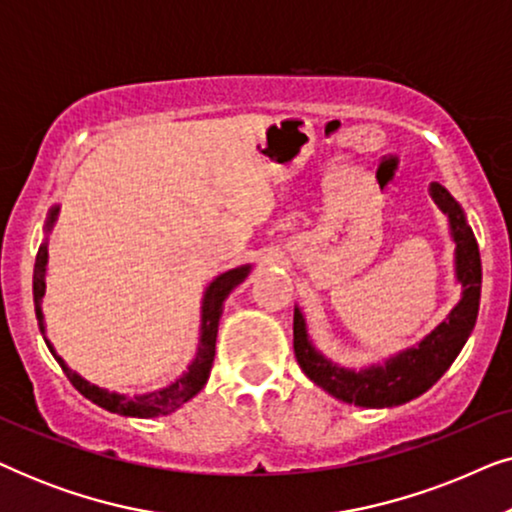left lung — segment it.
Segmentation results:
<instances>
[{"label": "left lung", "instance_id": "1", "mask_svg": "<svg viewBox=\"0 0 512 512\" xmlns=\"http://www.w3.org/2000/svg\"><path fill=\"white\" fill-rule=\"evenodd\" d=\"M431 198L450 219L452 237L457 242V277L464 286V298L429 338L419 342V347L394 356L384 366L354 373V370L338 368L319 352H314L307 340L303 314L300 310L293 312V352H296L298 366L314 384L340 401L361 405V408H391V405L412 401L443 377L473 331L482 284L478 242L457 200L443 186L431 184Z\"/></svg>", "mask_w": 512, "mask_h": 512}]
</instances>
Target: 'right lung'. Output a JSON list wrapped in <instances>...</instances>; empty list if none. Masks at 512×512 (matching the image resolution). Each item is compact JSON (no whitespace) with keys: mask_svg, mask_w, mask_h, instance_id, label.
Returning a JSON list of instances; mask_svg holds the SVG:
<instances>
[{"mask_svg":"<svg viewBox=\"0 0 512 512\" xmlns=\"http://www.w3.org/2000/svg\"><path fill=\"white\" fill-rule=\"evenodd\" d=\"M55 216H58V207L53 209L51 216H48L46 226L51 228ZM46 244L39 247L37 251V261H34V277H32V293H34V310H37V317L41 321V298H44V275H46ZM249 275V265L244 268H235L223 272L221 277H216L209 289L205 293V300H202V335H200V347H198V356L188 368V373L184 377H179L177 382L170 384V387L160 389V391H151V394H142V396H123V394H114V391L100 389L95 384H90L83 380L81 375H76L74 370H69L65 366V361L60 356H55L60 363V368L65 370L67 380L74 384V389H79V394H83L88 401H93L100 408L116 412V415H125V417H160V415H170L184 405L186 401L198 394V391L207 384L209 370H212L214 363V352H216V333H219V319H221V310H223V300L228 298V293L235 289L237 284L244 282V277ZM44 328V326H41ZM51 347V345H48Z\"/></svg>","mask_w":512,"mask_h":512,"instance_id":"obj_1","label":"right lung"}]
</instances>
